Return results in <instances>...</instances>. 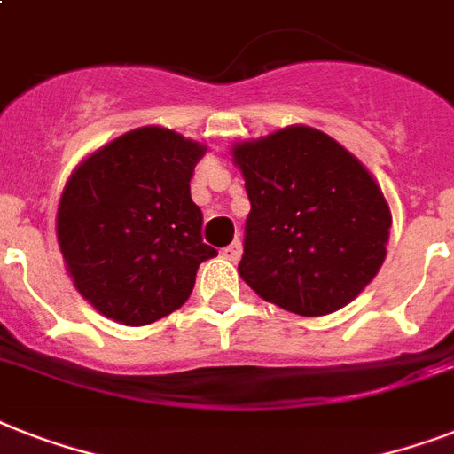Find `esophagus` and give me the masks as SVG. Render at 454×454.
I'll return each instance as SVG.
<instances>
[{
    "mask_svg": "<svg viewBox=\"0 0 454 454\" xmlns=\"http://www.w3.org/2000/svg\"><path fill=\"white\" fill-rule=\"evenodd\" d=\"M221 254L226 256L228 262H238V259H240V254H242L240 240H233V242H231L228 247H223V252H221Z\"/></svg>",
    "mask_w": 454,
    "mask_h": 454,
    "instance_id": "1",
    "label": "esophagus"
}]
</instances>
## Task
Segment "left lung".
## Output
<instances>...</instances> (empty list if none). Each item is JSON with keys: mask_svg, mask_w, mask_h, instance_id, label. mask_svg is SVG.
Instances as JSON below:
<instances>
[{"mask_svg": "<svg viewBox=\"0 0 454 454\" xmlns=\"http://www.w3.org/2000/svg\"><path fill=\"white\" fill-rule=\"evenodd\" d=\"M249 209L238 273L280 309H344L387 259L391 209L358 157L325 131L292 124L231 145Z\"/></svg>", "mask_w": 454, "mask_h": 454, "instance_id": "1", "label": "left lung"}]
</instances>
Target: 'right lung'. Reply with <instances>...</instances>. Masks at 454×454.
I'll return each mask as SVG.
<instances>
[{"label":"right lung","instance_id":"obj_1","mask_svg":"<svg viewBox=\"0 0 454 454\" xmlns=\"http://www.w3.org/2000/svg\"><path fill=\"white\" fill-rule=\"evenodd\" d=\"M207 145L164 127L113 138L73 169L56 238L74 290L101 316L141 327L181 309L200 263L202 212L191 176Z\"/></svg>","mask_w":454,"mask_h":454}]
</instances>
